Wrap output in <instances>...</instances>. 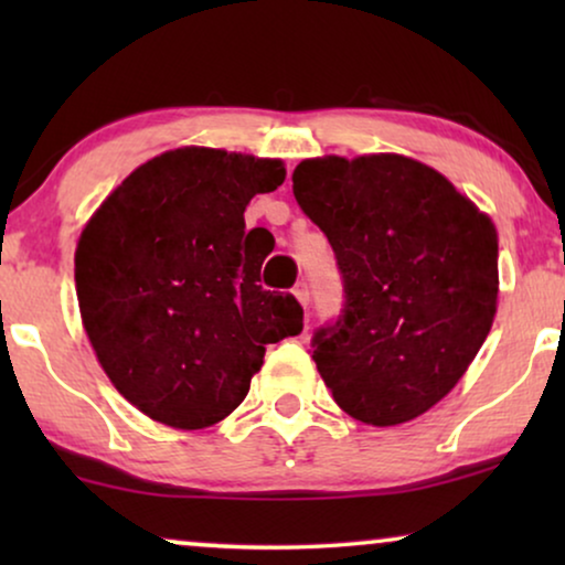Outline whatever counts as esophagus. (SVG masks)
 I'll return each instance as SVG.
<instances>
[{
    "instance_id": "esophagus-1",
    "label": "esophagus",
    "mask_w": 565,
    "mask_h": 565,
    "mask_svg": "<svg viewBox=\"0 0 565 565\" xmlns=\"http://www.w3.org/2000/svg\"><path fill=\"white\" fill-rule=\"evenodd\" d=\"M292 296H296L298 303L306 308L308 306V288H306V282H298L296 288H292Z\"/></svg>"
}]
</instances>
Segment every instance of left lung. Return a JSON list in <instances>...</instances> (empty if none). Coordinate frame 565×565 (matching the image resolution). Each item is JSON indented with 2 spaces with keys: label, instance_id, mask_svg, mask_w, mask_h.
Segmentation results:
<instances>
[{
  "label": "left lung",
  "instance_id": "left-lung-1",
  "mask_svg": "<svg viewBox=\"0 0 565 565\" xmlns=\"http://www.w3.org/2000/svg\"><path fill=\"white\" fill-rule=\"evenodd\" d=\"M292 195L344 277L313 362L342 412L396 427L439 404L489 337L499 234L455 184L404 153L303 159Z\"/></svg>",
  "mask_w": 565,
  "mask_h": 565
}]
</instances>
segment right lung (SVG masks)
<instances>
[{"mask_svg": "<svg viewBox=\"0 0 565 565\" xmlns=\"http://www.w3.org/2000/svg\"><path fill=\"white\" fill-rule=\"evenodd\" d=\"M282 182L280 159L182 146L134 169L84 223V331L149 419L213 427L246 398L267 344L303 331L298 300L262 290V259L242 246L249 200Z\"/></svg>", "mask_w": 565, "mask_h": 565, "instance_id": "right-lung-1", "label": "right lung"}]
</instances>
